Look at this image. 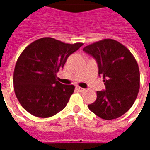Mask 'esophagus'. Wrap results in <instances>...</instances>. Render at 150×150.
Here are the masks:
<instances>
[{
  "instance_id": "obj_1",
  "label": "esophagus",
  "mask_w": 150,
  "mask_h": 150,
  "mask_svg": "<svg viewBox=\"0 0 150 150\" xmlns=\"http://www.w3.org/2000/svg\"><path fill=\"white\" fill-rule=\"evenodd\" d=\"M76 89H77L79 91H80V92H83V91H85V89L80 88V87H77V88H76Z\"/></svg>"
}]
</instances>
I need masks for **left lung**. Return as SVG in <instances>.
<instances>
[{
	"label": "left lung",
	"mask_w": 150,
	"mask_h": 150,
	"mask_svg": "<svg viewBox=\"0 0 150 150\" xmlns=\"http://www.w3.org/2000/svg\"><path fill=\"white\" fill-rule=\"evenodd\" d=\"M83 50L96 59L106 88L96 91V100L88 105L89 109L104 120L121 116L134 104L140 88V71L134 56L126 46L111 38Z\"/></svg>",
	"instance_id": "8db88e82"
}]
</instances>
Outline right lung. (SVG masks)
I'll return each mask as SVG.
<instances>
[{
  "label": "right lung",
  "mask_w": 150,
  "mask_h": 150,
  "mask_svg": "<svg viewBox=\"0 0 150 150\" xmlns=\"http://www.w3.org/2000/svg\"><path fill=\"white\" fill-rule=\"evenodd\" d=\"M83 45L46 37L25 48L15 65L13 88L19 103L28 112L47 118L66 107L75 86L60 83L56 74L69 56Z\"/></svg>",
  "instance_id": "right-lung-1"
}]
</instances>
